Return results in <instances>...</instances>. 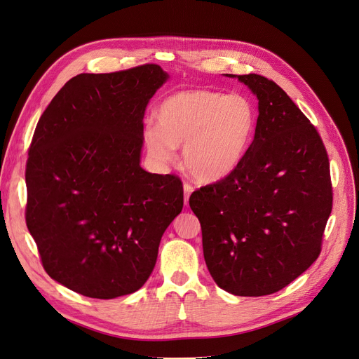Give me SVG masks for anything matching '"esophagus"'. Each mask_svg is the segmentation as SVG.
<instances>
[{"label":"esophagus","mask_w":359,"mask_h":359,"mask_svg":"<svg viewBox=\"0 0 359 359\" xmlns=\"http://www.w3.org/2000/svg\"><path fill=\"white\" fill-rule=\"evenodd\" d=\"M183 190H184V203L187 205V203H189V196L192 195L195 187H194L192 184H190V183H184V184H183Z\"/></svg>","instance_id":"obj_1"}]
</instances>
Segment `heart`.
<instances>
[{
  "label": "heart",
  "mask_w": 359,
  "mask_h": 359,
  "mask_svg": "<svg viewBox=\"0 0 359 359\" xmlns=\"http://www.w3.org/2000/svg\"><path fill=\"white\" fill-rule=\"evenodd\" d=\"M156 121L142 133L156 163H172L176 147L183 144L186 169L202 182H218L244 160L255 130V109L243 95L180 90L158 105Z\"/></svg>",
  "instance_id": "obj_1"
}]
</instances>
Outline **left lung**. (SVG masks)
<instances>
[{
	"label": "left lung",
	"mask_w": 359,
	"mask_h": 359,
	"mask_svg": "<svg viewBox=\"0 0 359 359\" xmlns=\"http://www.w3.org/2000/svg\"><path fill=\"white\" fill-rule=\"evenodd\" d=\"M236 78L258 98L254 140L238 169L195 190L189 205L215 283L258 297L281 290L316 261L333 194L327 153L309 118L276 82Z\"/></svg>",
	"instance_id": "1"
}]
</instances>
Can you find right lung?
Returning a JSON list of instances; mask_svg holds the SVG:
<instances>
[{"mask_svg":"<svg viewBox=\"0 0 359 359\" xmlns=\"http://www.w3.org/2000/svg\"><path fill=\"white\" fill-rule=\"evenodd\" d=\"M167 78L154 63L81 74L56 93L34 130L26 224L46 273L86 297L137 292L182 212V180L140 165L142 118Z\"/></svg>","mask_w":359,"mask_h":359,"instance_id":"add662e5","label":"right lung"}]
</instances>
